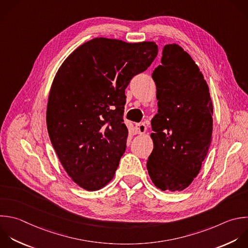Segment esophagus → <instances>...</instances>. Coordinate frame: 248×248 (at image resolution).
I'll list each match as a JSON object with an SVG mask.
<instances>
[{
    "mask_svg": "<svg viewBox=\"0 0 248 248\" xmlns=\"http://www.w3.org/2000/svg\"><path fill=\"white\" fill-rule=\"evenodd\" d=\"M135 130L137 134H143L146 131V126L144 123H138L135 126Z\"/></svg>",
    "mask_w": 248,
    "mask_h": 248,
    "instance_id": "1",
    "label": "esophagus"
}]
</instances>
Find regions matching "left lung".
Returning a JSON list of instances; mask_svg holds the SVG:
<instances>
[{"instance_id": "8db88e82", "label": "left lung", "mask_w": 248, "mask_h": 248, "mask_svg": "<svg viewBox=\"0 0 248 248\" xmlns=\"http://www.w3.org/2000/svg\"><path fill=\"white\" fill-rule=\"evenodd\" d=\"M152 78L158 113L151 120L154 148L147 170L162 191H182L198 175L211 142L208 86L191 56L177 45L164 46Z\"/></svg>"}]
</instances>
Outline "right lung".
I'll return each mask as SVG.
<instances>
[{"mask_svg":"<svg viewBox=\"0 0 248 248\" xmlns=\"http://www.w3.org/2000/svg\"><path fill=\"white\" fill-rule=\"evenodd\" d=\"M158 54L152 42L96 38L58 70L48 97L47 131L73 180L88 191L107 185L126 149L125 89Z\"/></svg>","mask_w":248,"mask_h":248,"instance_id":"obj_1","label":"right lung"}]
</instances>
